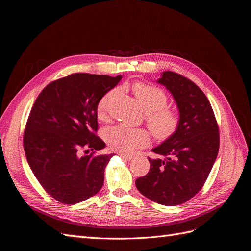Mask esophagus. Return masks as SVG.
Instances as JSON below:
<instances>
[{
    "label": "esophagus",
    "instance_id": "obj_1",
    "mask_svg": "<svg viewBox=\"0 0 251 251\" xmlns=\"http://www.w3.org/2000/svg\"><path fill=\"white\" fill-rule=\"evenodd\" d=\"M120 157L125 159V160H126V161L132 160V158H133V156L130 155V154H120Z\"/></svg>",
    "mask_w": 251,
    "mask_h": 251
}]
</instances>
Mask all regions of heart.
I'll return each instance as SVG.
<instances>
[{"label":"heart","mask_w":251,"mask_h":251,"mask_svg":"<svg viewBox=\"0 0 251 251\" xmlns=\"http://www.w3.org/2000/svg\"><path fill=\"white\" fill-rule=\"evenodd\" d=\"M132 90L136 100L147 113V124L154 137L158 140L172 137L178 130L181 118L178 111L166 107L168 97L163 91L143 82L135 83ZM114 94L115 91H109L98 101L96 109L98 119H107V107ZM104 139L112 150L120 153H130L135 149L147 146L150 141V134L141 127L118 125L105 130Z\"/></svg>","instance_id":"heart-1"}]
</instances>
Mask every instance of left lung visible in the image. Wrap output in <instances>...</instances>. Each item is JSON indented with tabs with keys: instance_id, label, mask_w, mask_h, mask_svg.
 I'll list each match as a JSON object with an SVG mask.
<instances>
[{
	"instance_id": "left-lung-1",
	"label": "left lung",
	"mask_w": 251,
	"mask_h": 251,
	"mask_svg": "<svg viewBox=\"0 0 251 251\" xmlns=\"http://www.w3.org/2000/svg\"><path fill=\"white\" fill-rule=\"evenodd\" d=\"M157 82L172 93L180 126L172 137L151 150L163 159L149 158V173L135 183L150 200L175 206L203 187L218 156L219 126L210 102L195 82L172 71H164Z\"/></svg>"
}]
</instances>
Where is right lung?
Here are the masks:
<instances>
[{"mask_svg":"<svg viewBox=\"0 0 251 251\" xmlns=\"http://www.w3.org/2000/svg\"><path fill=\"white\" fill-rule=\"evenodd\" d=\"M121 75L74 73L45 87L29 114L23 144L28 164L43 188L64 204H76L102 187L114 154L94 155L105 143L96 136L97 103ZM91 149L90 155L81 156Z\"/></svg>","mask_w":251,"mask_h":251,"instance_id":"add662e5","label":"right lung"}]
</instances>
